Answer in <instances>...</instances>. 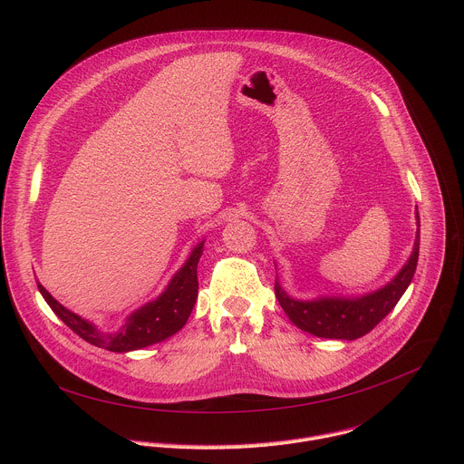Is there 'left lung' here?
Segmentation results:
<instances>
[{
    "mask_svg": "<svg viewBox=\"0 0 464 464\" xmlns=\"http://www.w3.org/2000/svg\"><path fill=\"white\" fill-rule=\"evenodd\" d=\"M420 218L417 211V238L413 251L391 283L383 288L362 297H319L312 301H297L290 297L279 281H276V295L290 321L308 334L330 340H356L365 336L396 306L408 290L419 262Z\"/></svg>",
    "mask_w": 464,
    "mask_h": 464,
    "instance_id": "8db88e82",
    "label": "left lung"
}]
</instances>
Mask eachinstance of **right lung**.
Returning <instances> with one entry per match:
<instances>
[{"label": "right lung", "mask_w": 464, "mask_h": 464, "mask_svg": "<svg viewBox=\"0 0 464 464\" xmlns=\"http://www.w3.org/2000/svg\"><path fill=\"white\" fill-rule=\"evenodd\" d=\"M202 253L204 242L192 249L183 268H179V272L170 279L167 290L156 301H150L140 310L131 312L117 333H101L95 324L62 306L40 283L38 290L51 310L88 343L111 353L138 351L170 338L187 323L198 297L196 268Z\"/></svg>", "instance_id": "add662e5"}]
</instances>
